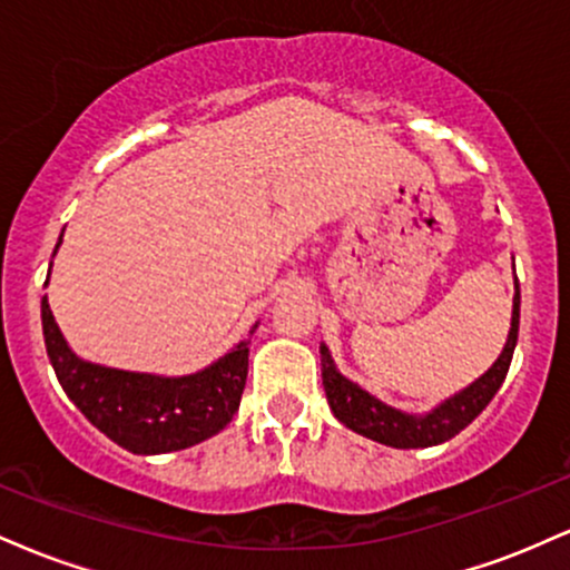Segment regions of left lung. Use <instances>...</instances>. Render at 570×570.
Wrapping results in <instances>:
<instances>
[{
	"instance_id": "8db88e82",
	"label": "left lung",
	"mask_w": 570,
	"mask_h": 570,
	"mask_svg": "<svg viewBox=\"0 0 570 570\" xmlns=\"http://www.w3.org/2000/svg\"><path fill=\"white\" fill-rule=\"evenodd\" d=\"M517 330H520V284L514 281V299H512V326H509L507 343H503L501 356L495 358L493 367L485 375L476 377L466 389L458 391L450 399L436 404L434 410L423 412V415H410L391 404L381 402L364 391L362 385L348 381L343 372L337 370L335 358L326 345L322 343V381L326 391V402L332 412L345 429L356 431V434L367 436L372 442L389 444V448L410 450V448H434L453 440L461 434L469 423L488 407L490 399L501 389L503 377H507L509 364H512V353L517 345Z\"/></svg>"
}]
</instances>
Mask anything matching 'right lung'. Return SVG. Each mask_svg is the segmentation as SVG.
<instances>
[{"instance_id": "add662e5", "label": "right lung", "mask_w": 570, "mask_h": 570, "mask_svg": "<svg viewBox=\"0 0 570 570\" xmlns=\"http://www.w3.org/2000/svg\"><path fill=\"white\" fill-rule=\"evenodd\" d=\"M58 246L61 238L56 252ZM254 330L257 324L252 326ZM42 335L67 396L101 434L128 453L160 455L193 448L219 434L238 412L252 340H240L233 351L193 375L168 377L104 367L77 356L58 330L48 297H42Z\"/></svg>"}]
</instances>
